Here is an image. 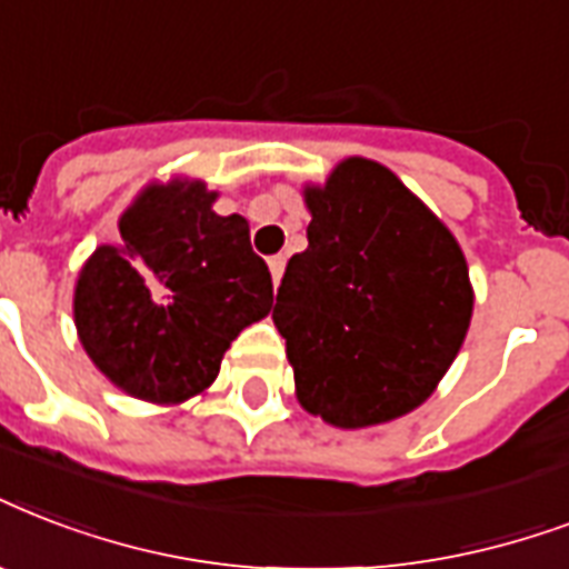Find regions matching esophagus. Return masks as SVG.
<instances>
[{
	"label": "esophagus",
	"instance_id": "1",
	"mask_svg": "<svg viewBox=\"0 0 569 569\" xmlns=\"http://www.w3.org/2000/svg\"><path fill=\"white\" fill-rule=\"evenodd\" d=\"M268 268H271V280H274V286H277L280 283V277H283L286 259L283 256H271V259H268Z\"/></svg>",
	"mask_w": 569,
	"mask_h": 569
}]
</instances>
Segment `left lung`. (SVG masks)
<instances>
[{
  "label": "left lung",
  "mask_w": 569,
  "mask_h": 569,
  "mask_svg": "<svg viewBox=\"0 0 569 569\" xmlns=\"http://www.w3.org/2000/svg\"><path fill=\"white\" fill-rule=\"evenodd\" d=\"M303 197L307 250L289 259L274 303L298 400L346 429L400 418L436 390L466 340V256L372 160H342Z\"/></svg>",
  "instance_id": "1"
}]
</instances>
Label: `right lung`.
I'll return each instance as SVG.
<instances>
[{"mask_svg":"<svg viewBox=\"0 0 569 569\" xmlns=\"http://www.w3.org/2000/svg\"><path fill=\"white\" fill-rule=\"evenodd\" d=\"M202 181L149 188L121 244L82 266L73 319L94 367L130 397L181 402L214 381L223 352L268 316L274 286L241 214L211 211Z\"/></svg>","mask_w":569,"mask_h":569,"instance_id":"obj_1","label":"right lung"}]
</instances>
